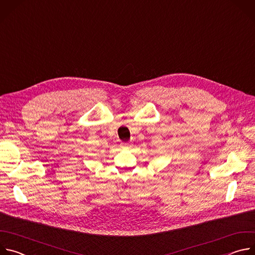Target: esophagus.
<instances>
[{"label":"esophagus","mask_w":255,"mask_h":255,"mask_svg":"<svg viewBox=\"0 0 255 255\" xmlns=\"http://www.w3.org/2000/svg\"><path fill=\"white\" fill-rule=\"evenodd\" d=\"M122 144H123V145H127V143H122Z\"/></svg>","instance_id":"obj_1"}]
</instances>
